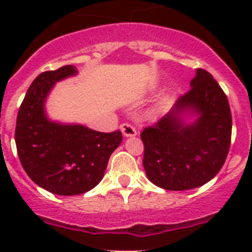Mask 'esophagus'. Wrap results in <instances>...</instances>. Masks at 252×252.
Segmentation results:
<instances>
[{"label": "esophagus", "mask_w": 252, "mask_h": 252, "mask_svg": "<svg viewBox=\"0 0 252 252\" xmlns=\"http://www.w3.org/2000/svg\"><path fill=\"white\" fill-rule=\"evenodd\" d=\"M120 130H122V133L124 137H134V136L137 134V130L134 129L130 124H126V123L120 126Z\"/></svg>", "instance_id": "esophagus-1"}]
</instances>
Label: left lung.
Instances as JSON below:
<instances>
[{"label":"left lung","mask_w":252,"mask_h":252,"mask_svg":"<svg viewBox=\"0 0 252 252\" xmlns=\"http://www.w3.org/2000/svg\"><path fill=\"white\" fill-rule=\"evenodd\" d=\"M191 89L153 126L142 130L148 179L168 191L197 188L225 163L231 137L229 102L217 81L196 69Z\"/></svg>","instance_id":"1"}]
</instances>
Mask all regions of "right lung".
I'll return each instance as SVG.
<instances>
[{"label":"right lung","instance_id":"right-lung-1","mask_svg":"<svg viewBox=\"0 0 252 252\" xmlns=\"http://www.w3.org/2000/svg\"><path fill=\"white\" fill-rule=\"evenodd\" d=\"M78 73L74 65L44 72L33 80L17 116L15 144L33 183L55 195L85 193L102 180L122 132L103 133L82 124L55 122L45 102L55 85Z\"/></svg>","mask_w":252,"mask_h":252}]
</instances>
